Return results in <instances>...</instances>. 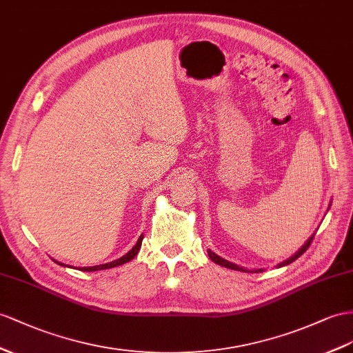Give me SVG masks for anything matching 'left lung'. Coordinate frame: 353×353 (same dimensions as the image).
Instances as JSON below:
<instances>
[{
    "instance_id": "1",
    "label": "left lung",
    "mask_w": 353,
    "mask_h": 353,
    "mask_svg": "<svg viewBox=\"0 0 353 353\" xmlns=\"http://www.w3.org/2000/svg\"><path fill=\"white\" fill-rule=\"evenodd\" d=\"M314 236V234H313ZM313 236L307 240L305 243H304V246L296 252V254L294 255V256H291L289 259H286V261H283V263H280L277 267H283V265H288V264H291V263H294L295 259H298L300 258L304 252L309 249V246H310V243L313 241ZM207 254H209V258L213 261L214 264H219V265H222V267H225V268H231V270H237V271H243V273H249V270L248 268H243V267H239L237 264H232V263H230V261H227V259H223V258H221L219 255H216L214 252H212L210 249L207 250ZM258 271H263V270H250V273H258Z\"/></svg>"
}]
</instances>
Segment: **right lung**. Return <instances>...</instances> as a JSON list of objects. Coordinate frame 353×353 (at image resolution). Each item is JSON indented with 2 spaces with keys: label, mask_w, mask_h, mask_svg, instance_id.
<instances>
[{
  "label": "right lung",
  "mask_w": 353,
  "mask_h": 353,
  "mask_svg": "<svg viewBox=\"0 0 353 353\" xmlns=\"http://www.w3.org/2000/svg\"><path fill=\"white\" fill-rule=\"evenodd\" d=\"M141 241H143V236H140V239L137 240V243H135V246L128 252V254L123 255V256L119 258V259L112 261V263L101 264V265H94V267H79V270H80V271H98V270L113 268V267H117V265H122V264L130 263V261L134 259V256L139 254V250H140V248H141ZM55 263H58V261H55ZM58 264H59V265H64V264H61V263H58ZM64 267H67V265H64Z\"/></svg>",
  "instance_id": "1"
}]
</instances>
